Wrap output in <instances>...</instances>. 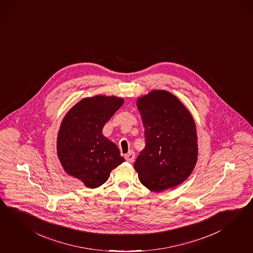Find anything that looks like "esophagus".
Instances as JSON below:
<instances>
[{
	"instance_id": "1",
	"label": "esophagus",
	"mask_w": 253,
	"mask_h": 253,
	"mask_svg": "<svg viewBox=\"0 0 253 253\" xmlns=\"http://www.w3.org/2000/svg\"><path fill=\"white\" fill-rule=\"evenodd\" d=\"M125 158H126V160L127 162H129V163H133V162H134V160H135V153H134L133 151H130L127 155H126Z\"/></svg>"
}]
</instances>
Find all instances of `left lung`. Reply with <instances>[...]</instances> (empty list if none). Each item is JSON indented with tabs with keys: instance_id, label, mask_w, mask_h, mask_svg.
Returning <instances> with one entry per match:
<instances>
[{
	"instance_id": "1",
	"label": "left lung",
	"mask_w": 253,
	"mask_h": 253,
	"mask_svg": "<svg viewBox=\"0 0 253 253\" xmlns=\"http://www.w3.org/2000/svg\"><path fill=\"white\" fill-rule=\"evenodd\" d=\"M145 148L134 163L140 182L153 192L175 187L187 179L197 161L196 124L171 93L154 90L138 99Z\"/></svg>"
}]
</instances>
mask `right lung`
<instances>
[{
	"label": "right lung",
	"instance_id": "1",
	"mask_svg": "<svg viewBox=\"0 0 253 253\" xmlns=\"http://www.w3.org/2000/svg\"><path fill=\"white\" fill-rule=\"evenodd\" d=\"M124 100L96 96L83 98L65 115L57 136V155L65 171L88 188H97L125 159L102 128Z\"/></svg>",
	"mask_w": 253,
	"mask_h": 253
}]
</instances>
